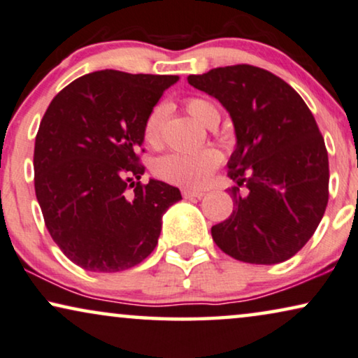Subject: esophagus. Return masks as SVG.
<instances>
[{"instance_id": "esophagus-1", "label": "esophagus", "mask_w": 358, "mask_h": 358, "mask_svg": "<svg viewBox=\"0 0 358 358\" xmlns=\"http://www.w3.org/2000/svg\"><path fill=\"white\" fill-rule=\"evenodd\" d=\"M182 194H183V198H187V199H189V198H198L199 199V198L204 196V193L198 192V189H183Z\"/></svg>"}]
</instances>
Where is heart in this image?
<instances>
[{"instance_id":"b5f03b06","label":"heart","mask_w":358,"mask_h":358,"mask_svg":"<svg viewBox=\"0 0 358 358\" xmlns=\"http://www.w3.org/2000/svg\"><path fill=\"white\" fill-rule=\"evenodd\" d=\"M185 108L189 116L208 127L216 126L221 117L216 104L206 98H188L185 101ZM164 114L165 109L157 106L152 109L144 122V141L152 147H157L162 141ZM221 164V152L213 147L198 152H170L155 160L154 173L169 183L182 185V187H201Z\"/></svg>"}]
</instances>
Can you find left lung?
<instances>
[{"instance_id": "8db88e82", "label": "left lung", "mask_w": 358, "mask_h": 358, "mask_svg": "<svg viewBox=\"0 0 358 358\" xmlns=\"http://www.w3.org/2000/svg\"><path fill=\"white\" fill-rule=\"evenodd\" d=\"M231 114L237 145L227 175L234 211L211 227L232 259L257 265L285 262L311 239L329 199V159L313 113L280 76L254 65L189 75ZM248 188L240 194V187Z\"/></svg>"}]
</instances>
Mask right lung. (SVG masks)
Masks as SVG:
<instances>
[{
	"instance_id": "add662e5",
	"label": "right lung",
	"mask_w": 358,
	"mask_h": 358,
	"mask_svg": "<svg viewBox=\"0 0 358 358\" xmlns=\"http://www.w3.org/2000/svg\"><path fill=\"white\" fill-rule=\"evenodd\" d=\"M176 82V75L93 71L66 85L42 117L36 196L52 239L85 270L141 264L159 242L164 213L182 199L171 185L139 182L144 122Z\"/></svg>"
}]
</instances>
